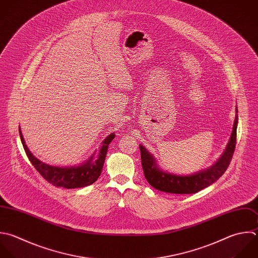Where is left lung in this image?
<instances>
[{
  "instance_id": "1",
  "label": "left lung",
  "mask_w": 258,
  "mask_h": 258,
  "mask_svg": "<svg viewBox=\"0 0 258 258\" xmlns=\"http://www.w3.org/2000/svg\"><path fill=\"white\" fill-rule=\"evenodd\" d=\"M236 113H238L237 109ZM237 124L238 115L236 114L230 140L218 161L207 169L200 170L189 175H178L163 171L157 166L154 156L140 144L141 164L146 180L154 188L169 194H195L209 186L222 176L230 164L236 146Z\"/></svg>"
}]
</instances>
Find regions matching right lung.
Here are the masks:
<instances>
[{"label": "right lung", "instance_id": "right-lung-1", "mask_svg": "<svg viewBox=\"0 0 258 258\" xmlns=\"http://www.w3.org/2000/svg\"><path fill=\"white\" fill-rule=\"evenodd\" d=\"M21 142L23 144L24 150L36 168V170L51 184L55 186H62L66 188H77V187H84L94 183L99 176L101 175L105 158L108 151V146L110 142L115 138V134H110L102 143V147L98 153L97 159L94 160L95 153L87 160L86 162L74 165V166H52L46 164L39 159H37L28 149L27 145L25 144L22 132L19 128Z\"/></svg>", "mask_w": 258, "mask_h": 258}]
</instances>
